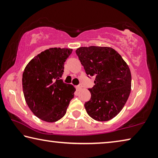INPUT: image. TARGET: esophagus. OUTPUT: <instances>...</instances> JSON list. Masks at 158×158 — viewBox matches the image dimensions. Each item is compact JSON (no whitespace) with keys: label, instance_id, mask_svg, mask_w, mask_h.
Wrapping results in <instances>:
<instances>
[{"label":"esophagus","instance_id":"34e87169","mask_svg":"<svg viewBox=\"0 0 158 158\" xmlns=\"http://www.w3.org/2000/svg\"><path fill=\"white\" fill-rule=\"evenodd\" d=\"M81 89V85H77V86H76V89H77V90H79Z\"/></svg>","mask_w":158,"mask_h":158}]
</instances>
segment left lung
<instances>
[{"label": "left lung", "mask_w": 158, "mask_h": 158, "mask_svg": "<svg viewBox=\"0 0 158 158\" xmlns=\"http://www.w3.org/2000/svg\"><path fill=\"white\" fill-rule=\"evenodd\" d=\"M76 53L87 75L95 78V85L89 89L91 98L84 104L87 114L95 121H109L120 113L129 98V67L111 47H82Z\"/></svg>", "instance_id": "left-lung-1"}]
</instances>
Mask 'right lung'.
Here are the masks:
<instances>
[{"instance_id": "right-lung-1", "label": "right lung", "mask_w": 158, "mask_h": 158, "mask_svg": "<svg viewBox=\"0 0 158 158\" xmlns=\"http://www.w3.org/2000/svg\"><path fill=\"white\" fill-rule=\"evenodd\" d=\"M72 49L50 48L35 56L26 66L23 92L28 107L42 121L53 123L66 113L76 89L60 79L64 63Z\"/></svg>"}]
</instances>
